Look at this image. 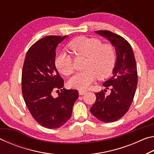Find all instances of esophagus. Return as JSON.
Wrapping results in <instances>:
<instances>
[{"label": "esophagus", "instance_id": "obj_1", "mask_svg": "<svg viewBox=\"0 0 154 154\" xmlns=\"http://www.w3.org/2000/svg\"><path fill=\"white\" fill-rule=\"evenodd\" d=\"M86 93V91L84 90H79V94L80 95H83L84 94Z\"/></svg>", "mask_w": 154, "mask_h": 154}]
</instances>
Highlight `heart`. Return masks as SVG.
I'll return each instance as SVG.
<instances>
[{"instance_id": "heart-1", "label": "heart", "mask_w": 154, "mask_h": 154, "mask_svg": "<svg viewBox=\"0 0 154 154\" xmlns=\"http://www.w3.org/2000/svg\"><path fill=\"white\" fill-rule=\"evenodd\" d=\"M68 47L76 56L86 57L85 70L78 72L69 80V85L77 89H86L97 79H102L111 74L117 60L116 51L111 44H103L97 38L80 36L68 44ZM58 71L64 75L74 72L72 56L65 51H60L55 59Z\"/></svg>"}]
</instances>
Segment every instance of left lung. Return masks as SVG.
I'll return each instance as SVG.
<instances>
[{"label": "left lung", "instance_id": "8db88e82", "mask_svg": "<svg viewBox=\"0 0 154 154\" xmlns=\"http://www.w3.org/2000/svg\"><path fill=\"white\" fill-rule=\"evenodd\" d=\"M96 33L110 41L116 48L117 60L113 76L103 83L110 89L109 95L103 90L96 93V100L91 113L103 122H113L122 118L128 111L137 86V63L132 47L122 36L109 30H97Z\"/></svg>", "mask_w": 154, "mask_h": 154}]
</instances>
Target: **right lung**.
<instances>
[{
  "instance_id": "add662e5",
  "label": "right lung",
  "mask_w": 154,
  "mask_h": 154,
  "mask_svg": "<svg viewBox=\"0 0 154 154\" xmlns=\"http://www.w3.org/2000/svg\"><path fill=\"white\" fill-rule=\"evenodd\" d=\"M67 36H47L28 49L22 72V92L33 118L49 129L58 128L71 118L79 96L77 90L63 88L64 80L55 65L57 45ZM61 90V92L59 90ZM60 93L52 96L54 91Z\"/></svg>"
}]
</instances>
